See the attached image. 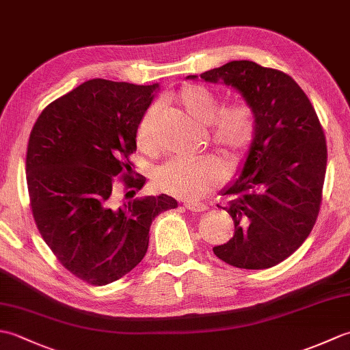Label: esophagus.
<instances>
[{
    "instance_id": "1",
    "label": "esophagus",
    "mask_w": 350,
    "mask_h": 350,
    "mask_svg": "<svg viewBox=\"0 0 350 350\" xmlns=\"http://www.w3.org/2000/svg\"><path fill=\"white\" fill-rule=\"evenodd\" d=\"M185 207H187L188 211L194 212V213H200V212H206V211H207V206H206V204L194 203V202H188L187 204H185Z\"/></svg>"
}]
</instances>
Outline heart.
<instances>
[{
    "mask_svg": "<svg viewBox=\"0 0 350 350\" xmlns=\"http://www.w3.org/2000/svg\"><path fill=\"white\" fill-rule=\"evenodd\" d=\"M176 100L196 123L207 126V139L228 161L236 159L254 135V114L245 102H233L218 109L213 93L200 85H185ZM156 108L147 109L137 129V144L141 152H156ZM226 177L222 163L212 156L197 159H171L156 168L153 183L165 194L198 200L213 188L219 187Z\"/></svg>",
    "mask_w": 350,
    "mask_h": 350,
    "instance_id": "b5f03b06",
    "label": "heart"
}]
</instances>
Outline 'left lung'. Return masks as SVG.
<instances>
[{
    "label": "left lung",
    "mask_w": 350,
    "mask_h": 350,
    "mask_svg": "<svg viewBox=\"0 0 350 350\" xmlns=\"http://www.w3.org/2000/svg\"><path fill=\"white\" fill-rule=\"evenodd\" d=\"M200 78L239 92L256 123L239 176L221 191L234 234L213 252L241 269H267L292 256L314 226L328 156L323 129L307 94L280 70L239 60Z\"/></svg>",
    "instance_id": "8db88e82"
}]
</instances>
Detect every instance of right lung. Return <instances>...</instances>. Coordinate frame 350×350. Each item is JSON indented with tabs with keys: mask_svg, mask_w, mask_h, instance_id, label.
<instances>
[{
	"mask_svg": "<svg viewBox=\"0 0 350 350\" xmlns=\"http://www.w3.org/2000/svg\"><path fill=\"white\" fill-rule=\"evenodd\" d=\"M158 90L90 79L51 102L33 126L25 171L36 226L58 262L88 284L131 272L146 256L152 221L177 207L167 194L116 198L120 173L133 194L146 183L132 176L128 156Z\"/></svg>",
	"mask_w": 350,
	"mask_h": 350,
	"instance_id": "1",
	"label": "right lung"
}]
</instances>
